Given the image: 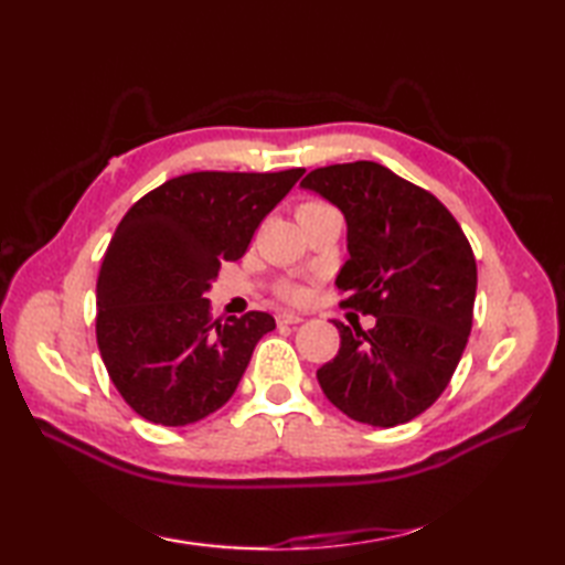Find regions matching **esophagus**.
<instances>
[{
  "mask_svg": "<svg viewBox=\"0 0 565 565\" xmlns=\"http://www.w3.org/2000/svg\"><path fill=\"white\" fill-rule=\"evenodd\" d=\"M276 322H279V326H298V322H303V316H298V313H279Z\"/></svg>",
  "mask_w": 565,
  "mask_h": 565,
  "instance_id": "esophagus-1",
  "label": "esophagus"
}]
</instances>
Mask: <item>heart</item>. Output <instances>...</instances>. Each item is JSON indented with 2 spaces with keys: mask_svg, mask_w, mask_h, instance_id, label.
I'll return each mask as SVG.
<instances>
[{
  "mask_svg": "<svg viewBox=\"0 0 565 565\" xmlns=\"http://www.w3.org/2000/svg\"><path fill=\"white\" fill-rule=\"evenodd\" d=\"M318 209H326V203L308 201V203H303L301 209H298V213L318 211ZM281 296L286 298V301H303V298H306V289H303V286H298V284H284V286H281Z\"/></svg>",
  "mask_w": 565,
  "mask_h": 565,
  "instance_id": "obj_1",
  "label": "heart"
}]
</instances>
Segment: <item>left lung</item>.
Instances as JSON below:
<instances>
[{
    "label": "left lung",
    "mask_w": 565,
    "mask_h": 565,
    "mask_svg": "<svg viewBox=\"0 0 565 565\" xmlns=\"http://www.w3.org/2000/svg\"><path fill=\"white\" fill-rule=\"evenodd\" d=\"M303 189L338 206L350 259L340 306L376 318L340 330L338 356L318 369L328 401L356 423L395 427L449 386L473 326L476 257L447 206L379 162L320 167Z\"/></svg>",
    "instance_id": "left-lung-1"
}]
</instances>
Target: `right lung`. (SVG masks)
<instances>
[{
    "instance_id": "obj_1",
    "label": "right lung",
    "mask_w": 565,
    "mask_h": 565,
    "mask_svg": "<svg viewBox=\"0 0 565 565\" xmlns=\"http://www.w3.org/2000/svg\"><path fill=\"white\" fill-rule=\"evenodd\" d=\"M306 170L191 172L136 201L97 279V344L116 391L154 425L199 423L233 398L269 313L211 316L221 262L252 235Z\"/></svg>"
}]
</instances>
